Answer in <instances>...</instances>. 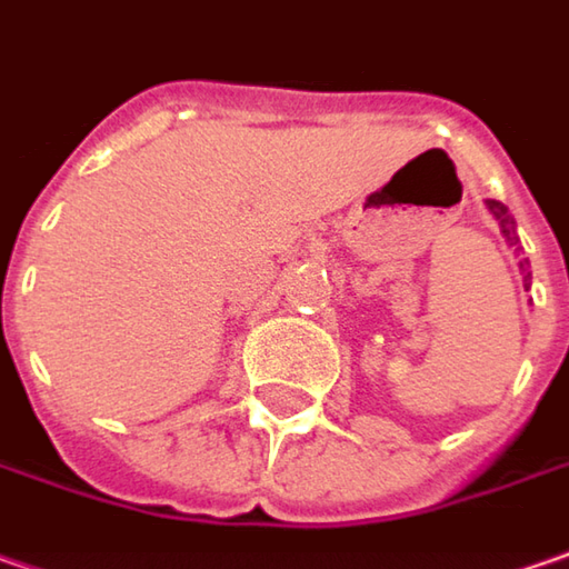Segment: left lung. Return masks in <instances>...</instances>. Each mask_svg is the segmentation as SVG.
Segmentation results:
<instances>
[{"instance_id": "left-lung-1", "label": "left lung", "mask_w": 569, "mask_h": 569, "mask_svg": "<svg viewBox=\"0 0 569 569\" xmlns=\"http://www.w3.org/2000/svg\"><path fill=\"white\" fill-rule=\"evenodd\" d=\"M485 204H488V210L495 213V220H498L500 232H503V239H507L510 246H517V242H519V239H517V223H513L510 210L500 204V201H485ZM526 264H529V261H519V267H522V273H526V283H529V280H532V273L526 270Z\"/></svg>"}]
</instances>
